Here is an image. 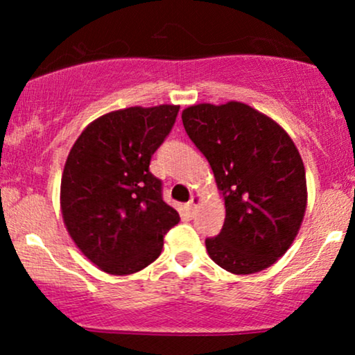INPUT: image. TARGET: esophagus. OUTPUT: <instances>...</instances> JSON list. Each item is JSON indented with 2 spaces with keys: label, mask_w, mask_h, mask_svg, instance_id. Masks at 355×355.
<instances>
[{
  "label": "esophagus",
  "mask_w": 355,
  "mask_h": 355,
  "mask_svg": "<svg viewBox=\"0 0 355 355\" xmlns=\"http://www.w3.org/2000/svg\"><path fill=\"white\" fill-rule=\"evenodd\" d=\"M198 203H200V197H198V195H191L189 205H187V209H189L190 214H193L195 209H197V207H198Z\"/></svg>",
  "instance_id": "esophagus-1"
}]
</instances>
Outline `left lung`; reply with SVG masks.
I'll use <instances>...</instances> for the list:
<instances>
[{"mask_svg": "<svg viewBox=\"0 0 355 355\" xmlns=\"http://www.w3.org/2000/svg\"><path fill=\"white\" fill-rule=\"evenodd\" d=\"M182 121L225 200L222 230L205 240L210 259L237 275L266 270L288 250L304 220L299 150L277 121L240 101L193 105Z\"/></svg>", "mask_w": 355, "mask_h": 355, "instance_id": "8db88e82", "label": "left lung"}]
</instances>
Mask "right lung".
I'll use <instances>...</instances> for the list:
<instances>
[{
	"label": "right lung",
	"instance_id": "1",
	"mask_svg": "<svg viewBox=\"0 0 355 355\" xmlns=\"http://www.w3.org/2000/svg\"><path fill=\"white\" fill-rule=\"evenodd\" d=\"M177 105L130 107L96 118L71 146L60 203L68 234L89 262L112 275L158 259L180 215L162 198L150 160L178 115Z\"/></svg>",
	"mask_w": 355,
	"mask_h": 355
}]
</instances>
